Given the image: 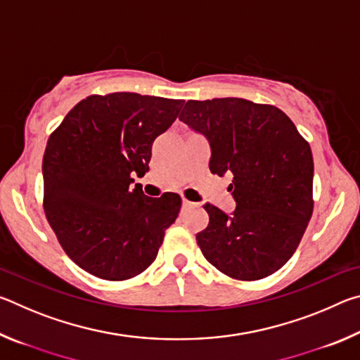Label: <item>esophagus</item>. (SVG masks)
Here are the masks:
<instances>
[{
  "instance_id": "obj_1",
  "label": "esophagus",
  "mask_w": 360,
  "mask_h": 360,
  "mask_svg": "<svg viewBox=\"0 0 360 360\" xmlns=\"http://www.w3.org/2000/svg\"><path fill=\"white\" fill-rule=\"evenodd\" d=\"M192 206H195L193 202H188L187 198H182V208L187 210V208H192Z\"/></svg>"
}]
</instances>
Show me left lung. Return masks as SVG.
<instances>
[{
    "label": "left lung",
    "mask_w": 360,
    "mask_h": 360,
    "mask_svg": "<svg viewBox=\"0 0 360 360\" xmlns=\"http://www.w3.org/2000/svg\"><path fill=\"white\" fill-rule=\"evenodd\" d=\"M179 120L206 136L212 174H233L236 210L203 208L197 233L205 259L240 281L278 271L300 243L313 214L311 148L281 109L243 98L188 100Z\"/></svg>",
    "instance_id": "8db88e82"
}]
</instances>
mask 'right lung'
Here are the masks:
<instances>
[{
	"label": "right lung",
	"instance_id": "add662e5",
	"mask_svg": "<svg viewBox=\"0 0 360 360\" xmlns=\"http://www.w3.org/2000/svg\"><path fill=\"white\" fill-rule=\"evenodd\" d=\"M182 105L131 92L90 95L49 136L46 217L63 251L90 275L125 281L155 260L181 197H146L141 184L131 186L133 174L149 172L152 143Z\"/></svg>",
	"mask_w": 360,
	"mask_h": 360
}]
</instances>
